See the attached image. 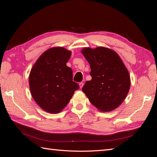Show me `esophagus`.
<instances>
[{
    "instance_id": "1",
    "label": "esophagus",
    "mask_w": 157,
    "mask_h": 157,
    "mask_svg": "<svg viewBox=\"0 0 157 157\" xmlns=\"http://www.w3.org/2000/svg\"><path fill=\"white\" fill-rule=\"evenodd\" d=\"M83 86H84V83L83 82H80L79 83V87H80V88H82Z\"/></svg>"
}]
</instances>
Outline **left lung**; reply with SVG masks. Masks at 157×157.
I'll use <instances>...</instances> for the list:
<instances>
[{
  "label": "left lung",
  "instance_id": "obj_1",
  "mask_svg": "<svg viewBox=\"0 0 157 157\" xmlns=\"http://www.w3.org/2000/svg\"><path fill=\"white\" fill-rule=\"evenodd\" d=\"M81 53L90 67L92 79L82 87L90 103L100 112L113 111L128 95L130 75L120 57L104 47L84 48Z\"/></svg>",
  "mask_w": 157,
  "mask_h": 157
}]
</instances>
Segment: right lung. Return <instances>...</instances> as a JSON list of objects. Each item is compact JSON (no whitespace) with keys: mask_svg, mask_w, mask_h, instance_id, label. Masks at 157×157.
I'll return each instance as SVG.
<instances>
[{"mask_svg":"<svg viewBox=\"0 0 157 157\" xmlns=\"http://www.w3.org/2000/svg\"><path fill=\"white\" fill-rule=\"evenodd\" d=\"M71 52L63 47L46 50L37 59L29 75L33 100L44 111L61 112L79 86L73 81V70L67 66Z\"/></svg>","mask_w":157,"mask_h":157,"instance_id":"add662e5","label":"right lung"}]
</instances>
